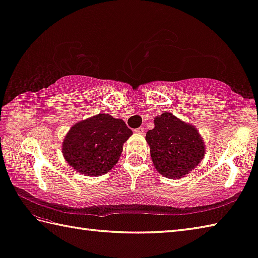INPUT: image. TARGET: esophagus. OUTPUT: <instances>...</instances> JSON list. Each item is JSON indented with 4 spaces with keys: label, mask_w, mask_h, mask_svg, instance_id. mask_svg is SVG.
<instances>
[{
    "label": "esophagus",
    "mask_w": 258,
    "mask_h": 258,
    "mask_svg": "<svg viewBox=\"0 0 258 258\" xmlns=\"http://www.w3.org/2000/svg\"><path fill=\"white\" fill-rule=\"evenodd\" d=\"M135 133H136V134H139V135H143V134L145 133V128H144V127L137 128V129H135Z\"/></svg>",
    "instance_id": "obj_1"
}]
</instances>
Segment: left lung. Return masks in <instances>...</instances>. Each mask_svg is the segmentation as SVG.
Returning a JSON list of instances; mask_svg holds the SVG:
<instances>
[{"mask_svg": "<svg viewBox=\"0 0 258 258\" xmlns=\"http://www.w3.org/2000/svg\"><path fill=\"white\" fill-rule=\"evenodd\" d=\"M154 123L146 140L156 169L171 179L187 175L205 156V144L197 129L170 112L156 117Z\"/></svg>", "mask_w": 258, "mask_h": 258, "instance_id": "1", "label": "left lung"}]
</instances>
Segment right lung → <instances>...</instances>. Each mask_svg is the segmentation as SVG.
<instances>
[{"label": "right lung", "mask_w": 258, "mask_h": 258, "mask_svg": "<svg viewBox=\"0 0 258 258\" xmlns=\"http://www.w3.org/2000/svg\"><path fill=\"white\" fill-rule=\"evenodd\" d=\"M133 135L124 121L99 113L72 125L62 145V154L73 169L87 176L111 170Z\"/></svg>", "instance_id": "obj_1"}]
</instances>
